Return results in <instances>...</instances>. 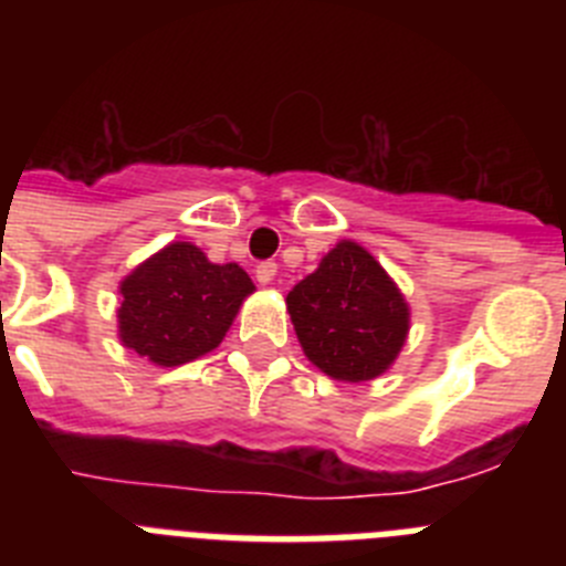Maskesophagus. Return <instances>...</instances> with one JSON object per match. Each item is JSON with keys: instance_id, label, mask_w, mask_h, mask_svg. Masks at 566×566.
<instances>
[{"instance_id": "34e87169", "label": "esophagus", "mask_w": 566, "mask_h": 566, "mask_svg": "<svg viewBox=\"0 0 566 566\" xmlns=\"http://www.w3.org/2000/svg\"><path fill=\"white\" fill-rule=\"evenodd\" d=\"M274 274H277V263H272V260H263V263L254 266V277H258L260 286H269L274 280Z\"/></svg>"}]
</instances>
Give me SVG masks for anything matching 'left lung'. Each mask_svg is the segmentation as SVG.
Here are the masks:
<instances>
[{
	"mask_svg": "<svg viewBox=\"0 0 566 566\" xmlns=\"http://www.w3.org/2000/svg\"><path fill=\"white\" fill-rule=\"evenodd\" d=\"M286 308L303 354L343 382H365L388 371L411 326V308L397 283L354 240H339L300 280Z\"/></svg>",
	"mask_w": 566,
	"mask_h": 566,
	"instance_id": "left-lung-1",
	"label": "left lung"
}]
</instances>
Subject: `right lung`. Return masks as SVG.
I'll return each mask as SVG.
<instances>
[{"instance_id":"right-lung-1","label":"right lung","mask_w":566,"mask_h":566,"mask_svg":"<svg viewBox=\"0 0 566 566\" xmlns=\"http://www.w3.org/2000/svg\"><path fill=\"white\" fill-rule=\"evenodd\" d=\"M118 337L149 363L172 368L221 345L254 283L238 263H209L175 240L122 280Z\"/></svg>"}]
</instances>
